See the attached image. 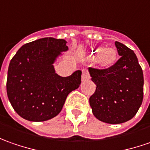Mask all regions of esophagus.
I'll use <instances>...</instances> for the list:
<instances>
[{
	"mask_svg": "<svg viewBox=\"0 0 150 150\" xmlns=\"http://www.w3.org/2000/svg\"><path fill=\"white\" fill-rule=\"evenodd\" d=\"M90 80V75H89V72L86 69H84L82 70V81H86V80Z\"/></svg>",
	"mask_w": 150,
	"mask_h": 150,
	"instance_id": "esophagus-1",
	"label": "esophagus"
}]
</instances>
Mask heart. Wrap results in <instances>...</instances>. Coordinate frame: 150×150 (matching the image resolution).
Here are the masks:
<instances>
[{
	"mask_svg": "<svg viewBox=\"0 0 150 150\" xmlns=\"http://www.w3.org/2000/svg\"><path fill=\"white\" fill-rule=\"evenodd\" d=\"M91 54L94 56H97L96 59L98 64L105 68L112 66L116 62L118 57L117 51L113 48H96L91 50Z\"/></svg>",
	"mask_w": 150,
	"mask_h": 150,
	"instance_id": "b5f03b06",
	"label": "heart"
}]
</instances>
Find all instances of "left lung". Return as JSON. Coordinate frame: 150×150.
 Segmentation results:
<instances>
[{
    "label": "left lung",
    "mask_w": 150,
    "mask_h": 150,
    "mask_svg": "<svg viewBox=\"0 0 150 150\" xmlns=\"http://www.w3.org/2000/svg\"><path fill=\"white\" fill-rule=\"evenodd\" d=\"M115 46L121 56L105 70L89 68L96 92L90 98L92 113L99 120L122 124L131 120L141 105L144 75L134 52L120 42Z\"/></svg>",
    "instance_id": "1"
}]
</instances>
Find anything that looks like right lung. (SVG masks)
Here are the masks:
<instances>
[{"mask_svg":"<svg viewBox=\"0 0 150 150\" xmlns=\"http://www.w3.org/2000/svg\"><path fill=\"white\" fill-rule=\"evenodd\" d=\"M64 39L45 37L22 45L11 59L6 91L15 111L29 121H45L61 111L67 96L79 88L81 70L67 77L55 73L54 62L68 50Z\"/></svg>","mask_w":150,"mask_h":150,"instance_id":"1","label":"right lung"}]
</instances>
